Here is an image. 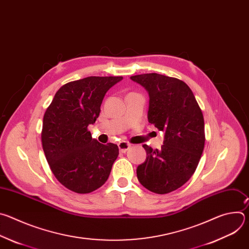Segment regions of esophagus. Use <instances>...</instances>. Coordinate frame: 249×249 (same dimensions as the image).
Listing matches in <instances>:
<instances>
[{"instance_id":"obj_1","label":"esophagus","mask_w":249,"mask_h":249,"mask_svg":"<svg viewBox=\"0 0 249 249\" xmlns=\"http://www.w3.org/2000/svg\"><path fill=\"white\" fill-rule=\"evenodd\" d=\"M130 147H131V145L128 143V142H125V141H122L118 144V148H119L120 152H122V153H126L130 149Z\"/></svg>"}]
</instances>
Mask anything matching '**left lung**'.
Instances as JSON below:
<instances>
[{"label": "left lung", "instance_id": "8db88e82", "mask_svg": "<svg viewBox=\"0 0 249 249\" xmlns=\"http://www.w3.org/2000/svg\"><path fill=\"white\" fill-rule=\"evenodd\" d=\"M131 79L149 92V122L164 131L160 150L143 146L148 157L137 167L138 180L154 193L172 192L190 179L201 159L205 145L202 110L181 80L156 73Z\"/></svg>", "mask_w": 249, "mask_h": 249}]
</instances>
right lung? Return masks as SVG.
Segmentation results:
<instances>
[{"label":"right lung","instance_id":"add662e5","mask_svg":"<svg viewBox=\"0 0 249 249\" xmlns=\"http://www.w3.org/2000/svg\"><path fill=\"white\" fill-rule=\"evenodd\" d=\"M123 77H88L62 86L47 107L42 148L57 180L69 190L90 193L107 180L118 146L91 138L89 125L100 112L103 97Z\"/></svg>","mask_w":249,"mask_h":249}]
</instances>
